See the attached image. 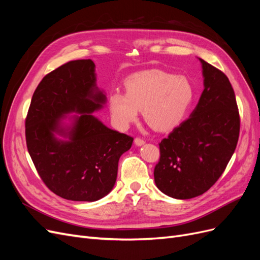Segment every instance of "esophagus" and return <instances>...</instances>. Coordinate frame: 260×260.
I'll return each instance as SVG.
<instances>
[{
    "instance_id": "esophagus-1",
    "label": "esophagus",
    "mask_w": 260,
    "mask_h": 260,
    "mask_svg": "<svg viewBox=\"0 0 260 260\" xmlns=\"http://www.w3.org/2000/svg\"><path fill=\"white\" fill-rule=\"evenodd\" d=\"M135 143H136L138 146H141V145H143V144L145 143V141H144L143 139H141V138L137 137V138L135 139Z\"/></svg>"
}]
</instances>
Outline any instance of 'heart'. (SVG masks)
I'll return each instance as SVG.
<instances>
[{"mask_svg": "<svg viewBox=\"0 0 260 260\" xmlns=\"http://www.w3.org/2000/svg\"><path fill=\"white\" fill-rule=\"evenodd\" d=\"M125 94H109L108 106L117 127L127 128L137 119L139 109L149 127L167 131L180 123L190 107L194 92L182 76L159 69L140 72L124 80Z\"/></svg>", "mask_w": 260, "mask_h": 260, "instance_id": "b5f03b06", "label": "heart"}]
</instances>
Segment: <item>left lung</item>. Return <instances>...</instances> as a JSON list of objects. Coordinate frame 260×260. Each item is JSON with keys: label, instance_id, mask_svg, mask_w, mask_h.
<instances>
[{"label": "left lung", "instance_id": "left-lung-1", "mask_svg": "<svg viewBox=\"0 0 260 260\" xmlns=\"http://www.w3.org/2000/svg\"><path fill=\"white\" fill-rule=\"evenodd\" d=\"M201 62L205 88L199 104L161 140L154 169L157 187L179 200L196 198L217 182L240 136V113L229 79L207 61Z\"/></svg>", "mask_w": 260, "mask_h": 260}]
</instances>
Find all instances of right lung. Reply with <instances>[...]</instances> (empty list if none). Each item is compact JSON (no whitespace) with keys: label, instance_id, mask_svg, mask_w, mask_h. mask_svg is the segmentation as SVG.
Returning a JSON list of instances; mask_svg holds the SVG:
<instances>
[{"label":"right lung","instance_id":"right-lung-1","mask_svg":"<svg viewBox=\"0 0 260 260\" xmlns=\"http://www.w3.org/2000/svg\"><path fill=\"white\" fill-rule=\"evenodd\" d=\"M94 62L72 60L54 69L39 83L25 121L26 143L39 176L60 198L94 202L112 191L118 161L133 138L107 128L92 112L105 95L96 90ZM81 113L70 133L71 141L53 138L58 119L65 113Z\"/></svg>","mask_w":260,"mask_h":260}]
</instances>
